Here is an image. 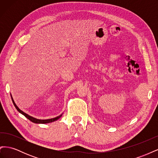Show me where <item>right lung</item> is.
<instances>
[{"label":"right lung","mask_w":158,"mask_h":158,"mask_svg":"<svg viewBox=\"0 0 158 158\" xmlns=\"http://www.w3.org/2000/svg\"><path fill=\"white\" fill-rule=\"evenodd\" d=\"M11 98H12V100L13 104L14 105V106H15L16 109L18 110V111L19 112H20L21 114H23V115H24V116H25V117H26L27 118L29 119L30 121H31V122L34 123H41V124H45V123H52V122H54V121H56V120H58V119H59L60 117H61L62 114H61L60 115H59V116H58V117H55V118H49V119H45V120H43V119H37V118H35L33 117H31V116H30L29 114H26V113H24V112H23V111H22V110H20V109H19V108L18 107V106H17L16 105L15 102H14V99H13V98H12V96H11Z\"/></svg>","instance_id":"right-lung-1"}]
</instances>
